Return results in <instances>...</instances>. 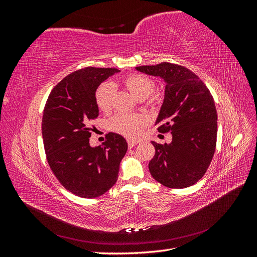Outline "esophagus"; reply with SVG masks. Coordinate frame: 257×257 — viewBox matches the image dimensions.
<instances>
[{
	"instance_id": "obj_1",
	"label": "esophagus",
	"mask_w": 257,
	"mask_h": 257,
	"mask_svg": "<svg viewBox=\"0 0 257 257\" xmlns=\"http://www.w3.org/2000/svg\"><path fill=\"white\" fill-rule=\"evenodd\" d=\"M138 143H139V141H136V139H128V141H127V145H128L130 148L135 147Z\"/></svg>"
}]
</instances>
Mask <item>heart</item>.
Returning <instances> with one entry per match:
<instances>
[{"mask_svg": "<svg viewBox=\"0 0 257 257\" xmlns=\"http://www.w3.org/2000/svg\"><path fill=\"white\" fill-rule=\"evenodd\" d=\"M126 89L137 99L142 100L149 96L154 90L153 81L145 75L132 74L126 76L123 80ZM115 88L111 82H104L98 87L95 93V100L97 107L102 111H108L112 106V98ZM145 120L138 114H131L120 112L116 113L110 120V127L121 135L126 137H137L141 134Z\"/></svg>", "mask_w": 257, "mask_h": 257, "instance_id": "obj_1", "label": "heart"}]
</instances>
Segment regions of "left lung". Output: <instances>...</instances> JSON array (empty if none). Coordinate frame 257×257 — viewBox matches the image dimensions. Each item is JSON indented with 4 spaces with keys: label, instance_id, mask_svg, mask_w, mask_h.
<instances>
[{
    "label": "left lung",
    "instance_id": "obj_1",
    "mask_svg": "<svg viewBox=\"0 0 257 257\" xmlns=\"http://www.w3.org/2000/svg\"><path fill=\"white\" fill-rule=\"evenodd\" d=\"M136 69L166 83L155 125L163 133L170 132L173 141L164 145L152 142L151 176L172 189L195 184L206 174L215 151L217 115L211 93L197 75L181 65L163 62Z\"/></svg>",
    "mask_w": 257,
    "mask_h": 257
}]
</instances>
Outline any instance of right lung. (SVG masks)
<instances>
[{
	"label": "right lung",
	"mask_w": 257,
	"mask_h": 257,
	"mask_svg": "<svg viewBox=\"0 0 257 257\" xmlns=\"http://www.w3.org/2000/svg\"><path fill=\"white\" fill-rule=\"evenodd\" d=\"M116 68L84 67L66 76L45 105L42 132L45 152L54 176L82 198L103 195L118 180L127 151L121 135L107 134L103 146L91 147L90 122L98 116L95 92Z\"/></svg>",
	"instance_id": "add662e5"
}]
</instances>
